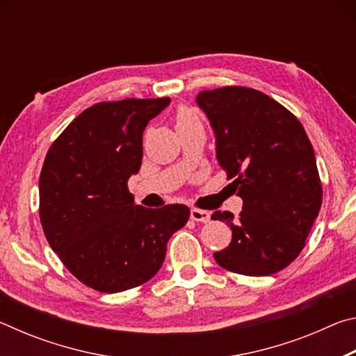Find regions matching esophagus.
<instances>
[{
    "label": "esophagus",
    "instance_id": "1",
    "mask_svg": "<svg viewBox=\"0 0 356 356\" xmlns=\"http://www.w3.org/2000/svg\"><path fill=\"white\" fill-rule=\"evenodd\" d=\"M190 216L193 221H201V222H207L210 220V213L207 210H201V209H191Z\"/></svg>",
    "mask_w": 356,
    "mask_h": 356
}]
</instances>
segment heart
I'll return each instance as SVG.
<instances>
[{
    "label": "heart",
    "instance_id": "heart-1",
    "mask_svg": "<svg viewBox=\"0 0 356 356\" xmlns=\"http://www.w3.org/2000/svg\"><path fill=\"white\" fill-rule=\"evenodd\" d=\"M201 120L197 118V114L191 110L188 106H180L176 113V129L184 130L188 129L191 125L200 124Z\"/></svg>",
    "mask_w": 356,
    "mask_h": 356
}]
</instances>
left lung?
Returning <instances> with one entry per match:
<instances>
[{
    "label": "left lung",
    "instance_id": "left-lung-1",
    "mask_svg": "<svg viewBox=\"0 0 356 356\" xmlns=\"http://www.w3.org/2000/svg\"><path fill=\"white\" fill-rule=\"evenodd\" d=\"M216 143V160L234 179L242 212L216 210L232 240L213 252L220 267L246 276L286 268L305 246L322 206V184L308 135L293 114L251 88L197 94Z\"/></svg>",
    "mask_w": 356,
    "mask_h": 356
}]
</instances>
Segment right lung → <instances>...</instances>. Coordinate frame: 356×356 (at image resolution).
<instances>
[{
  "label": "right lung",
  "instance_id": "add662e5",
  "mask_svg": "<svg viewBox=\"0 0 356 356\" xmlns=\"http://www.w3.org/2000/svg\"><path fill=\"white\" fill-rule=\"evenodd\" d=\"M171 99L95 104L72 120L48 149L39 179L44 234L69 272L99 292H122L149 281L168 240L190 209L136 206L130 176L140 171L143 131Z\"/></svg>",
  "mask_w": 356,
  "mask_h": 356
}]
</instances>
